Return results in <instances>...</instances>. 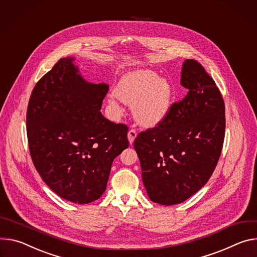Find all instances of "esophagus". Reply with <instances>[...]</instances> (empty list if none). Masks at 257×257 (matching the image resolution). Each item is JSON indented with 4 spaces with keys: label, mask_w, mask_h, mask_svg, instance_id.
I'll list each match as a JSON object with an SVG mask.
<instances>
[{
    "label": "esophagus",
    "mask_w": 257,
    "mask_h": 257,
    "mask_svg": "<svg viewBox=\"0 0 257 257\" xmlns=\"http://www.w3.org/2000/svg\"><path fill=\"white\" fill-rule=\"evenodd\" d=\"M137 132L135 131V130H130L128 131V133H127V139H128V142H130V144H133L134 143V141H135V139L137 138Z\"/></svg>",
    "instance_id": "34e87169"
}]
</instances>
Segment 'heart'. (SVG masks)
I'll return each mask as SVG.
<instances>
[{
  "label": "heart",
  "mask_w": 257,
  "mask_h": 257,
  "mask_svg": "<svg viewBox=\"0 0 257 257\" xmlns=\"http://www.w3.org/2000/svg\"><path fill=\"white\" fill-rule=\"evenodd\" d=\"M173 85L165 77L150 69L133 70L121 76L115 92L108 96V105L114 115L120 116L121 103L133 105L136 120L143 126L154 127L162 122L172 107Z\"/></svg>",
  "instance_id": "heart-1"
}]
</instances>
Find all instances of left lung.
<instances>
[{
    "instance_id": "8db88e82",
    "label": "left lung",
    "mask_w": 257,
    "mask_h": 257,
    "mask_svg": "<svg viewBox=\"0 0 257 257\" xmlns=\"http://www.w3.org/2000/svg\"><path fill=\"white\" fill-rule=\"evenodd\" d=\"M181 84L188 89L184 100L134 142L147 194L161 205L182 203L208 182L224 139L223 99L203 66L185 60Z\"/></svg>"
}]
</instances>
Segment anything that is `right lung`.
<instances>
[{"mask_svg": "<svg viewBox=\"0 0 257 257\" xmlns=\"http://www.w3.org/2000/svg\"><path fill=\"white\" fill-rule=\"evenodd\" d=\"M74 60L60 59L38 81L26 132L43 181L65 200L87 204L102 196L114 158L128 147L127 126L102 115L109 85L85 80Z\"/></svg>", "mask_w": 257, "mask_h": 257, "instance_id": "obj_1", "label": "right lung"}]
</instances>
